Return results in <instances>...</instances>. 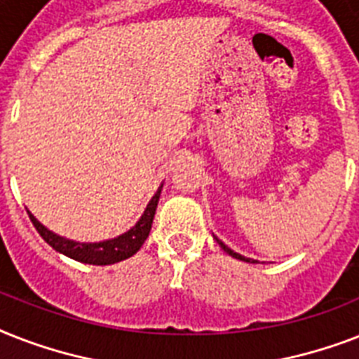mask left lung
Instances as JSON below:
<instances>
[{"label":"left lung","instance_id":"left-lung-1","mask_svg":"<svg viewBox=\"0 0 359 359\" xmlns=\"http://www.w3.org/2000/svg\"><path fill=\"white\" fill-rule=\"evenodd\" d=\"M216 242H218V244L222 245V250H224L225 253H229L231 257H235V259H238V261H245V262H255V261H253V259H248V257L240 255V253H236V251H233V250H231V248H227V245H225L224 242H222V240H219V238H216Z\"/></svg>","mask_w":359,"mask_h":359}]
</instances>
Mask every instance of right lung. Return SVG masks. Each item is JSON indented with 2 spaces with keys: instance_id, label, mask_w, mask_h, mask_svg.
Masks as SVG:
<instances>
[{
  "instance_id": "obj_1",
  "label": "right lung",
  "mask_w": 359,
  "mask_h": 359,
  "mask_svg": "<svg viewBox=\"0 0 359 359\" xmlns=\"http://www.w3.org/2000/svg\"><path fill=\"white\" fill-rule=\"evenodd\" d=\"M160 191H162V186L158 188V191L154 194L149 205H147L145 212L140 218V222L132 227L130 231H126L124 235L117 236V238L104 240V242H95V244H86V242H74V240L63 238V236L55 235L50 229H46L44 225L39 222V219L29 214V219L35 225V229L39 231V235L46 240L48 244L52 245L53 250L63 253V255L70 257L78 262H86V264H97V266H104V264H114V262L124 261L140 251V248L143 245V242L147 240L149 233H151L152 219H154V214H156L158 199H160Z\"/></svg>"
}]
</instances>
